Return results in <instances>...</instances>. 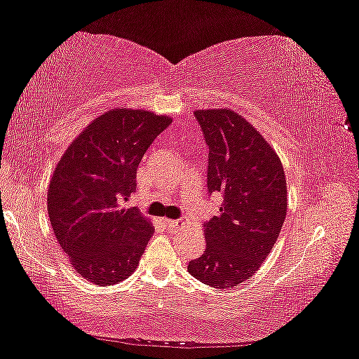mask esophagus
Returning <instances> with one entry per match:
<instances>
[{
	"label": "esophagus",
	"mask_w": 359,
	"mask_h": 359,
	"mask_svg": "<svg viewBox=\"0 0 359 359\" xmlns=\"http://www.w3.org/2000/svg\"><path fill=\"white\" fill-rule=\"evenodd\" d=\"M166 224L169 228H179V226H182V224H184V220H182V218H180V220H168V218H166Z\"/></svg>",
	"instance_id": "34e87169"
}]
</instances>
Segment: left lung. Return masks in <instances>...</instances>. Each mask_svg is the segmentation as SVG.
<instances>
[{"label": "left lung", "instance_id": "1", "mask_svg": "<svg viewBox=\"0 0 359 359\" xmlns=\"http://www.w3.org/2000/svg\"><path fill=\"white\" fill-rule=\"evenodd\" d=\"M209 147L208 191L223 204L204 222L205 250L188 272L212 288L245 282L271 253L287 215L280 158L264 137L229 109L194 112Z\"/></svg>", "mask_w": 359, "mask_h": 359}]
</instances>
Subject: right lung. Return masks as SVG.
<instances>
[{"label": "right lung", "instance_id": "right-lung-1", "mask_svg": "<svg viewBox=\"0 0 359 359\" xmlns=\"http://www.w3.org/2000/svg\"><path fill=\"white\" fill-rule=\"evenodd\" d=\"M171 118L149 111L114 109L74 139L48 185L47 209L58 244L83 278L101 287L135 272L154 234L136 208V171Z\"/></svg>", "mask_w": 359, "mask_h": 359}]
</instances>
